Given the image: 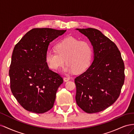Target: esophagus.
<instances>
[{
  "label": "esophagus",
  "mask_w": 134,
  "mask_h": 134,
  "mask_svg": "<svg viewBox=\"0 0 134 134\" xmlns=\"http://www.w3.org/2000/svg\"><path fill=\"white\" fill-rule=\"evenodd\" d=\"M70 78H69V77H64V82H68V81L69 80Z\"/></svg>",
  "instance_id": "esophagus-1"
}]
</instances>
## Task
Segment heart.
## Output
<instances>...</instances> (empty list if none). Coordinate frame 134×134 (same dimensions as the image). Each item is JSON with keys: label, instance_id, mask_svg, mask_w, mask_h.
I'll return each instance as SVG.
<instances>
[{"label": "heart", "instance_id": "1", "mask_svg": "<svg viewBox=\"0 0 134 134\" xmlns=\"http://www.w3.org/2000/svg\"><path fill=\"white\" fill-rule=\"evenodd\" d=\"M57 51L48 50L45 60L51 69L58 70L67 64L63 71L77 73L84 71L89 66L92 58V47L87 41H80L74 37H68L55 44Z\"/></svg>", "mask_w": 134, "mask_h": 134}]
</instances>
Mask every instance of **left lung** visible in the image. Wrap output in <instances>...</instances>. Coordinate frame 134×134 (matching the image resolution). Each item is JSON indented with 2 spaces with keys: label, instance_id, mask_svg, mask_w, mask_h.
<instances>
[{
  "label": "left lung",
  "instance_id": "1",
  "mask_svg": "<svg viewBox=\"0 0 134 134\" xmlns=\"http://www.w3.org/2000/svg\"><path fill=\"white\" fill-rule=\"evenodd\" d=\"M93 47V61L75 79L76 102L88 113L106 109L119 98L125 80V66L116 44L94 28H77Z\"/></svg>",
  "mask_w": 134,
  "mask_h": 134
}]
</instances>
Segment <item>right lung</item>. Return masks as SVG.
Returning <instances> with one entry per match:
<instances>
[{"instance_id":"right-lung-1","label":"right lung","mask_w":134,"mask_h":134,"mask_svg":"<svg viewBox=\"0 0 134 134\" xmlns=\"http://www.w3.org/2000/svg\"><path fill=\"white\" fill-rule=\"evenodd\" d=\"M66 30L34 28L15 44L9 75L10 90L26 110L43 113L54 106L58 89L63 83L45 60L48 45Z\"/></svg>"}]
</instances>
